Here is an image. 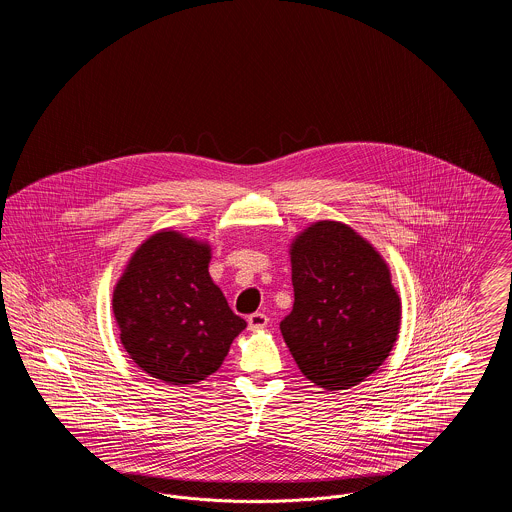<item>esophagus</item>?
<instances>
[{
	"instance_id": "obj_1",
	"label": "esophagus",
	"mask_w": 512,
	"mask_h": 512,
	"mask_svg": "<svg viewBox=\"0 0 512 512\" xmlns=\"http://www.w3.org/2000/svg\"><path fill=\"white\" fill-rule=\"evenodd\" d=\"M247 324H249V330H261L268 324V317L265 313H253L247 317Z\"/></svg>"
}]
</instances>
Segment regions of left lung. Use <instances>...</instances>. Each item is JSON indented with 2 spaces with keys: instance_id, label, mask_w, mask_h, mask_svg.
I'll list each match as a JSON object with an SVG mask.
<instances>
[{
  "instance_id": "8db88e82",
  "label": "left lung",
  "mask_w": 512,
  "mask_h": 512,
  "mask_svg": "<svg viewBox=\"0 0 512 512\" xmlns=\"http://www.w3.org/2000/svg\"><path fill=\"white\" fill-rule=\"evenodd\" d=\"M292 313L280 322L295 363L318 388L347 390L397 340L401 299L382 255L351 226L318 220L290 247Z\"/></svg>"
}]
</instances>
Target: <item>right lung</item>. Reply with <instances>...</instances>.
Returning a JSON list of instances; mask_svg holds the SVG:
<instances>
[{
  "mask_svg": "<svg viewBox=\"0 0 512 512\" xmlns=\"http://www.w3.org/2000/svg\"><path fill=\"white\" fill-rule=\"evenodd\" d=\"M211 247L174 230L149 236L113 292L122 347L149 376L197 384L219 370L245 320L209 276Z\"/></svg>",
  "mask_w": 512,
  "mask_h": 512,
  "instance_id": "obj_1",
  "label": "right lung"
}]
</instances>
